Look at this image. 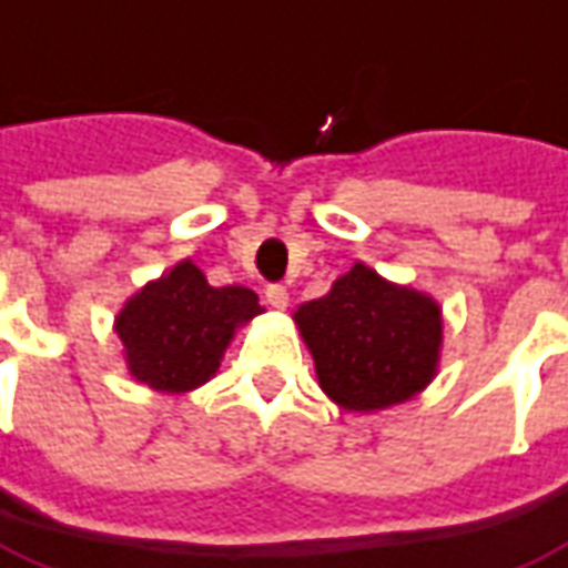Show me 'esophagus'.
<instances>
[{"label": "esophagus", "instance_id": "1", "mask_svg": "<svg viewBox=\"0 0 568 568\" xmlns=\"http://www.w3.org/2000/svg\"><path fill=\"white\" fill-rule=\"evenodd\" d=\"M266 302L272 305L275 311H284L287 308V287H281V284H272V287H266Z\"/></svg>", "mask_w": 568, "mask_h": 568}]
</instances>
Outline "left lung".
I'll return each mask as SVG.
<instances>
[{
	"label": "left lung",
	"instance_id": "obj_1",
	"mask_svg": "<svg viewBox=\"0 0 568 568\" xmlns=\"http://www.w3.org/2000/svg\"><path fill=\"white\" fill-rule=\"evenodd\" d=\"M320 389L347 413L416 398L440 371L443 308L430 293L353 263L326 296L293 314Z\"/></svg>",
	"mask_w": 568,
	"mask_h": 568
}]
</instances>
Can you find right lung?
I'll return each instance as SVG.
<instances>
[{
    "label": "right lung",
    "instance_id": "right-lung-1",
    "mask_svg": "<svg viewBox=\"0 0 568 568\" xmlns=\"http://www.w3.org/2000/svg\"><path fill=\"white\" fill-rule=\"evenodd\" d=\"M257 314L254 290L212 287L197 263L179 260L119 308L113 332L134 381L185 395L219 374L230 341Z\"/></svg>",
    "mask_w": 568,
    "mask_h": 568
}]
</instances>
